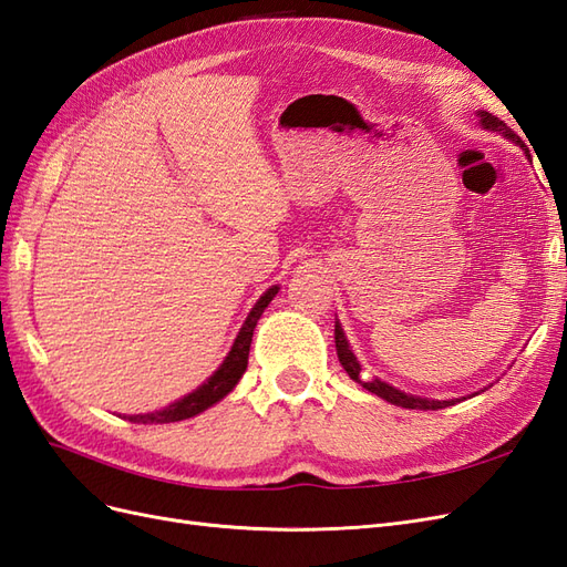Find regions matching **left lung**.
Instances as JSON below:
<instances>
[{
  "label": "left lung",
  "mask_w": 567,
  "mask_h": 567,
  "mask_svg": "<svg viewBox=\"0 0 567 567\" xmlns=\"http://www.w3.org/2000/svg\"><path fill=\"white\" fill-rule=\"evenodd\" d=\"M477 118H480V125L484 127V131L506 135V137L513 140L515 144H520L525 156H529V150L525 147V142H523L520 137H517L504 121H498L496 116H492L489 111H477ZM334 347H337L339 363H342V368L347 370L349 378H351L353 382H359V384L363 386V390L373 392V394H378L380 399L394 403V406H401V409H417V411H436V409L454 406V403H456V399H449V401L420 399V396L401 392V390H396V386L386 384V382H382V380H378V378H363L361 363L355 361V355H353V351H351V347H349V342H347V337H344V330H342V326H339V322H334Z\"/></svg>",
  "instance_id": "obj_1"
}]
</instances>
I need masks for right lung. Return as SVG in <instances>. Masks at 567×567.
<instances>
[{"label":"right lung","instance_id":"add662e5","mask_svg":"<svg viewBox=\"0 0 567 567\" xmlns=\"http://www.w3.org/2000/svg\"><path fill=\"white\" fill-rule=\"evenodd\" d=\"M278 289H280L278 285H272L268 292L256 301L251 313L245 320V326H241V330L235 339L230 353L225 355V361L220 363V368L202 386H197V390H194L192 394L177 399L175 403H171V406H166V409L154 411V413H142V415H127V420H131V423H144V425H147V423H154V425L177 423V420H187V417L197 415L206 409H212L214 403H218L223 396H228L235 390V384L239 382V378L245 375L254 328H256L258 318H261V313L266 311V306L272 301L275 295H278Z\"/></svg>","mask_w":567,"mask_h":567}]
</instances>
